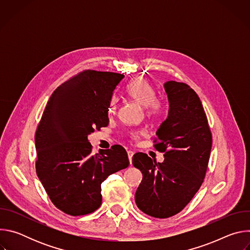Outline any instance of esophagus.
Here are the masks:
<instances>
[{"mask_svg":"<svg viewBox=\"0 0 250 250\" xmlns=\"http://www.w3.org/2000/svg\"><path fill=\"white\" fill-rule=\"evenodd\" d=\"M133 151H131V150H129V151H127V156H128V160H129V163L131 164V160H132V156H133Z\"/></svg>","mask_w":250,"mask_h":250,"instance_id":"34e87169","label":"esophagus"}]
</instances>
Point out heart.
<instances>
[{
  "label": "heart",
  "instance_id": "heart-1",
  "mask_svg": "<svg viewBox=\"0 0 250 250\" xmlns=\"http://www.w3.org/2000/svg\"><path fill=\"white\" fill-rule=\"evenodd\" d=\"M128 95L141 106L147 109L151 117H159L164 110L161 101L155 99V91L152 85L145 78H135L127 86ZM117 106V99L114 98L110 106V112L114 113ZM138 133H131L132 138H137Z\"/></svg>",
  "mask_w": 250,
  "mask_h": 250
}]
</instances>
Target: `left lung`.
Segmentation results:
<instances>
[{"mask_svg": "<svg viewBox=\"0 0 250 250\" xmlns=\"http://www.w3.org/2000/svg\"><path fill=\"white\" fill-rule=\"evenodd\" d=\"M163 87L169 110L156 131L154 147L164 152V161L156 163L141 152L132 157L133 166L142 173L135 204L158 219L176 215L192 200L204 181L211 149V133L196 92L175 81Z\"/></svg>", "mask_w": 250, "mask_h": 250, "instance_id": "left-lung-1", "label": "left lung"}]
</instances>
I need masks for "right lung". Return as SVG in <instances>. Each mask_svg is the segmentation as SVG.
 <instances>
[{
	"instance_id": "add662e5",
	"label": "right lung",
	"mask_w": 250,
	"mask_h": 250,
	"mask_svg": "<svg viewBox=\"0 0 250 250\" xmlns=\"http://www.w3.org/2000/svg\"><path fill=\"white\" fill-rule=\"evenodd\" d=\"M124 74L87 70L49 98L35 132L37 174L56 208L83 216L102 204L101 185L128 166L125 149L113 146L92 153L88 135L109 125V109Z\"/></svg>"
}]
</instances>
